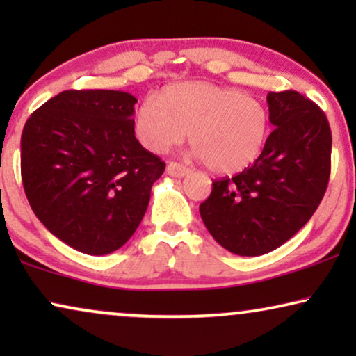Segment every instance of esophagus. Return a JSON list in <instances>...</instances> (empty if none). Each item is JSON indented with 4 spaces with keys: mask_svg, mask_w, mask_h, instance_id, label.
I'll return each mask as SVG.
<instances>
[{
    "mask_svg": "<svg viewBox=\"0 0 356 356\" xmlns=\"http://www.w3.org/2000/svg\"><path fill=\"white\" fill-rule=\"evenodd\" d=\"M189 172H191V170H189L188 167H184V165H181V163H178V162H170L167 165V173L172 175V177L181 178V177H186Z\"/></svg>",
    "mask_w": 356,
    "mask_h": 356,
    "instance_id": "obj_1",
    "label": "esophagus"
}]
</instances>
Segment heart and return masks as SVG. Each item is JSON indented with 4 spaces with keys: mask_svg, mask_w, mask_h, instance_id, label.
I'll return each instance as SVG.
<instances>
[{
    "mask_svg": "<svg viewBox=\"0 0 356 356\" xmlns=\"http://www.w3.org/2000/svg\"><path fill=\"white\" fill-rule=\"evenodd\" d=\"M270 111L259 99L212 82L170 86L134 115V133L152 152L189 143L216 173L245 170L259 157L270 134Z\"/></svg>",
    "mask_w": 356,
    "mask_h": 356,
    "instance_id": "obj_1",
    "label": "heart"
}]
</instances>
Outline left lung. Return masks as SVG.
Wrapping results in <instances>:
<instances>
[{"label": "left lung", "mask_w": 356, "mask_h": 356, "mask_svg": "<svg viewBox=\"0 0 356 356\" xmlns=\"http://www.w3.org/2000/svg\"><path fill=\"white\" fill-rule=\"evenodd\" d=\"M275 126L256 162L232 178L213 179L201 206L218 245L238 256H261L289 241L313 217L330 177L332 134L324 111L296 90L267 94Z\"/></svg>", "instance_id": "1"}]
</instances>
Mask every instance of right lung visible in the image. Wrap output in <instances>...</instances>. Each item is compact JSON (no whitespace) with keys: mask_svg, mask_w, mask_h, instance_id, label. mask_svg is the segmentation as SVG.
<instances>
[{"mask_svg":"<svg viewBox=\"0 0 356 356\" xmlns=\"http://www.w3.org/2000/svg\"><path fill=\"white\" fill-rule=\"evenodd\" d=\"M136 102L121 90H65L24 126L29 204L48 232L86 254H110L133 236L165 170L136 139Z\"/></svg>","mask_w":356,"mask_h":356,"instance_id":"obj_1","label":"right lung"}]
</instances>
